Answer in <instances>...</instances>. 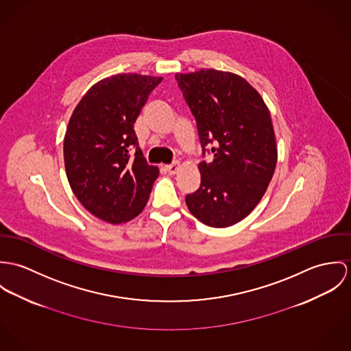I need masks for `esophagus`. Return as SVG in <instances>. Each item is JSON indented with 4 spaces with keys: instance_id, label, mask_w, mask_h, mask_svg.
Listing matches in <instances>:
<instances>
[{
    "instance_id": "obj_1",
    "label": "esophagus",
    "mask_w": 351,
    "mask_h": 351,
    "mask_svg": "<svg viewBox=\"0 0 351 351\" xmlns=\"http://www.w3.org/2000/svg\"><path fill=\"white\" fill-rule=\"evenodd\" d=\"M165 169L168 171L169 175H175L179 169V162H173V164H169V165H165Z\"/></svg>"
}]
</instances>
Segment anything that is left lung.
Listing matches in <instances>:
<instances>
[{"mask_svg": "<svg viewBox=\"0 0 351 351\" xmlns=\"http://www.w3.org/2000/svg\"><path fill=\"white\" fill-rule=\"evenodd\" d=\"M175 78L194 114L203 156L200 187L186 196L190 213L211 228L247 217L265 194L277 162L271 113L254 87L213 69ZM207 146L212 151L206 150Z\"/></svg>", "mask_w": 351, "mask_h": 351, "instance_id": "8db88e82", "label": "left lung"}]
</instances>
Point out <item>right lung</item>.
<instances>
[{
    "label": "right lung",
    "mask_w": 351,
    "mask_h": 351,
    "mask_svg": "<svg viewBox=\"0 0 351 351\" xmlns=\"http://www.w3.org/2000/svg\"><path fill=\"white\" fill-rule=\"evenodd\" d=\"M162 78L118 74L83 95L64 136V165L79 202L97 218L118 225L145 207L158 168L143 155L133 125Z\"/></svg>",
    "instance_id": "obj_1"
}]
</instances>
